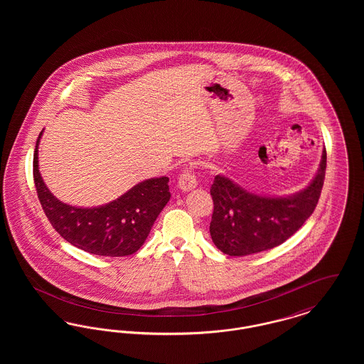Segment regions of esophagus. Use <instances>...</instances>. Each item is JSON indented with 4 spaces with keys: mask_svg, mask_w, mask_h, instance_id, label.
Here are the masks:
<instances>
[{
    "mask_svg": "<svg viewBox=\"0 0 364 364\" xmlns=\"http://www.w3.org/2000/svg\"><path fill=\"white\" fill-rule=\"evenodd\" d=\"M196 184H198V181H196V177L193 174V171L191 168H186L180 174V177H178V187H180V190H192V188L196 187Z\"/></svg>",
    "mask_w": 364,
    "mask_h": 364,
    "instance_id": "obj_1",
    "label": "esophagus"
}]
</instances>
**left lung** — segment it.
<instances>
[{
    "mask_svg": "<svg viewBox=\"0 0 364 364\" xmlns=\"http://www.w3.org/2000/svg\"><path fill=\"white\" fill-rule=\"evenodd\" d=\"M326 171V150L311 183L291 196H260L225 176H215L210 193L214 211L210 235L230 257H245L274 248L296 233L318 205Z\"/></svg>",
    "mask_w": 364,
    "mask_h": 364,
    "instance_id": "obj_1",
    "label": "left lung"
}]
</instances>
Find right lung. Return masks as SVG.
<instances>
[{"instance_id": "1", "label": "right lung", "mask_w": 364, "mask_h": 364, "mask_svg": "<svg viewBox=\"0 0 364 364\" xmlns=\"http://www.w3.org/2000/svg\"><path fill=\"white\" fill-rule=\"evenodd\" d=\"M42 132L35 146L34 183L38 199L53 228L72 245L94 255L127 257L136 252L171 199L169 178L162 176L144 180L100 208L65 205L46 187L38 169Z\"/></svg>"}]
</instances>
